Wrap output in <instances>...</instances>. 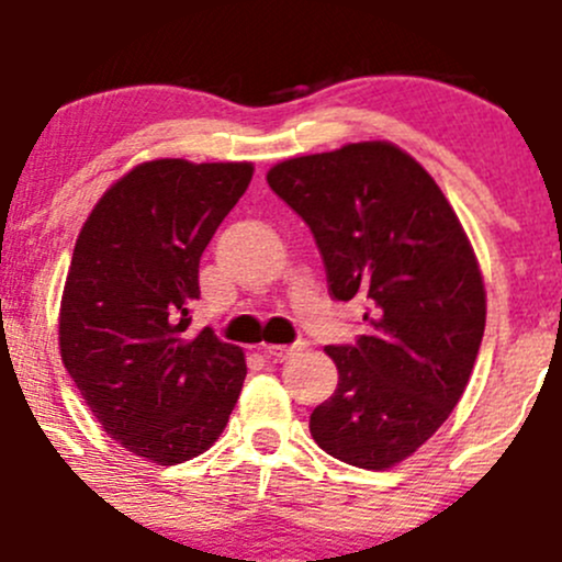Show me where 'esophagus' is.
<instances>
[{"label":"esophagus","mask_w":562,"mask_h":562,"mask_svg":"<svg viewBox=\"0 0 562 562\" xmlns=\"http://www.w3.org/2000/svg\"><path fill=\"white\" fill-rule=\"evenodd\" d=\"M302 348H304L302 342H296V345H263V353L271 356V359H277V361H285V359H291L293 353H299Z\"/></svg>","instance_id":"obj_1"}]
</instances>
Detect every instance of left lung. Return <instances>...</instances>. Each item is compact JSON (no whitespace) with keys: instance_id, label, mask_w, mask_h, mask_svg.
I'll return each instance as SVG.
<instances>
[{"instance_id":"1","label":"left lung","mask_w":562,"mask_h":562,"mask_svg":"<svg viewBox=\"0 0 562 562\" xmlns=\"http://www.w3.org/2000/svg\"><path fill=\"white\" fill-rule=\"evenodd\" d=\"M310 225L339 302H367L356 345H328L334 394L310 432L326 454L386 470L451 416L486 323L479 260L435 179L389 140L291 157L266 173Z\"/></svg>"}]
</instances>
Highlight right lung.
<instances>
[{
    "instance_id": "add662e5",
    "label": "right lung",
    "mask_w": 562,
    "mask_h": 562,
    "mask_svg": "<svg viewBox=\"0 0 562 562\" xmlns=\"http://www.w3.org/2000/svg\"><path fill=\"white\" fill-rule=\"evenodd\" d=\"M252 162L162 157L103 192L78 234L59 307V353L122 449L179 464L223 435L247 361L192 334L198 263L252 179Z\"/></svg>"
}]
</instances>
